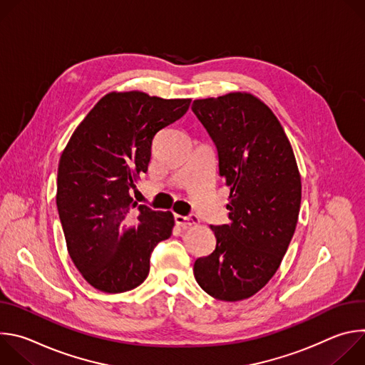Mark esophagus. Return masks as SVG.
Segmentation results:
<instances>
[{"mask_svg":"<svg viewBox=\"0 0 365 365\" xmlns=\"http://www.w3.org/2000/svg\"><path fill=\"white\" fill-rule=\"evenodd\" d=\"M175 222H176V225H179L182 228H189L192 225L199 224V218L195 214H190L189 217H183V215L176 214L175 215Z\"/></svg>","mask_w":365,"mask_h":365,"instance_id":"34e87169","label":"esophagus"}]
</instances>
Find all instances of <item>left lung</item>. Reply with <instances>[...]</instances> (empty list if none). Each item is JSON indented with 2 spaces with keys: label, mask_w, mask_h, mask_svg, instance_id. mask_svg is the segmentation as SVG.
<instances>
[{
  "label": "left lung",
  "mask_w": 365,
  "mask_h": 365,
  "mask_svg": "<svg viewBox=\"0 0 365 365\" xmlns=\"http://www.w3.org/2000/svg\"><path fill=\"white\" fill-rule=\"evenodd\" d=\"M192 111L217 147L231 220L211 225L217 247L196 259L195 279L218 300H244L269 283L292 241L302 199L299 169L279 120L254 95L196 99Z\"/></svg>",
  "instance_id": "1"
}]
</instances>
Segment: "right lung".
I'll list each match as a JSON object with an SVG mask.
<instances>
[{"mask_svg": "<svg viewBox=\"0 0 365 365\" xmlns=\"http://www.w3.org/2000/svg\"><path fill=\"white\" fill-rule=\"evenodd\" d=\"M189 106L190 99L140 91L107 93L61 155L56 205L68 251L82 277L101 292L140 286L154 247L172 235L173 214L138 205L130 190L147 172L154 135ZM128 222L135 225L127 229Z\"/></svg>", "mask_w": 365, "mask_h": 365, "instance_id": "obj_1", "label": "right lung"}]
</instances>
